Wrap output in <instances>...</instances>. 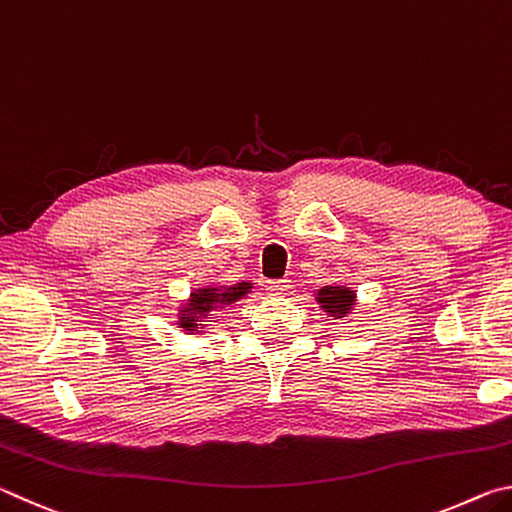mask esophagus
Returning <instances> with one entry per match:
<instances>
[{
  "label": "esophagus",
  "instance_id": "1",
  "mask_svg": "<svg viewBox=\"0 0 512 512\" xmlns=\"http://www.w3.org/2000/svg\"><path fill=\"white\" fill-rule=\"evenodd\" d=\"M289 280H275V282H268L266 284V289H268V293H271V296H284V293L289 291Z\"/></svg>",
  "mask_w": 512,
  "mask_h": 512
}]
</instances>
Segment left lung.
<instances>
[{"mask_svg":"<svg viewBox=\"0 0 512 512\" xmlns=\"http://www.w3.org/2000/svg\"><path fill=\"white\" fill-rule=\"evenodd\" d=\"M316 302L327 311V316L343 318L352 314L354 305H357V293L350 287H323L316 291Z\"/></svg>","mask_w":512,"mask_h":512,"instance_id":"1","label":"left lung"}]
</instances>
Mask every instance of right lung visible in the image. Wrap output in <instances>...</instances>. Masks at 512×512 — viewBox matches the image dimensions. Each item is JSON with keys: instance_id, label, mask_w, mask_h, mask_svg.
Listing matches in <instances>:
<instances>
[{"instance_id": "add662e5", "label": "right lung", "mask_w": 512, "mask_h": 512, "mask_svg": "<svg viewBox=\"0 0 512 512\" xmlns=\"http://www.w3.org/2000/svg\"><path fill=\"white\" fill-rule=\"evenodd\" d=\"M250 289H253V284L250 282H239V284H232V287L207 284L205 289H196L189 293V300L185 302V307H180L178 325L189 334L203 332L207 318H210L214 311L235 305V302L239 298H244Z\"/></svg>"}]
</instances>
